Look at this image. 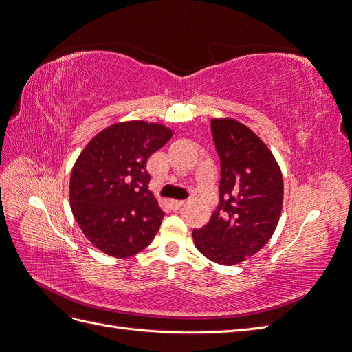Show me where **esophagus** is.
Here are the masks:
<instances>
[{
	"label": "esophagus",
	"instance_id": "obj_1",
	"mask_svg": "<svg viewBox=\"0 0 352 352\" xmlns=\"http://www.w3.org/2000/svg\"><path fill=\"white\" fill-rule=\"evenodd\" d=\"M170 204H172V207L173 208H180V207H184L185 204H186V201H180V199H172V202H170Z\"/></svg>",
	"mask_w": 352,
	"mask_h": 352
}]
</instances>
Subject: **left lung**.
I'll return each instance as SVG.
<instances>
[{
  "mask_svg": "<svg viewBox=\"0 0 352 352\" xmlns=\"http://www.w3.org/2000/svg\"><path fill=\"white\" fill-rule=\"evenodd\" d=\"M211 133L220 158L219 206L192 236L208 260L232 265L272 238L282 212L283 179L269 148L247 126L214 119Z\"/></svg>",
  "mask_w": 352,
  "mask_h": 352,
  "instance_id": "left-lung-1",
  "label": "left lung"
}]
</instances>
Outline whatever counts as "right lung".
<instances>
[{
	"label": "right lung",
	"instance_id": "add662e5",
	"mask_svg": "<svg viewBox=\"0 0 352 352\" xmlns=\"http://www.w3.org/2000/svg\"><path fill=\"white\" fill-rule=\"evenodd\" d=\"M170 138L162 124H113L85 146L72 170L73 216L91 243L111 257L142 251L162 225L146 162Z\"/></svg>",
	"mask_w": 352,
	"mask_h": 352
}]
</instances>
